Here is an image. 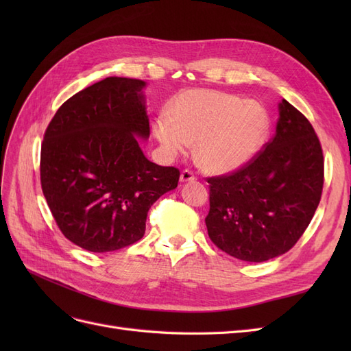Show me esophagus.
Wrapping results in <instances>:
<instances>
[{
	"mask_svg": "<svg viewBox=\"0 0 351 351\" xmlns=\"http://www.w3.org/2000/svg\"><path fill=\"white\" fill-rule=\"evenodd\" d=\"M193 180H196V177L193 176L192 171H190V169H183L182 174H180V182H182V183L193 182Z\"/></svg>",
	"mask_w": 351,
	"mask_h": 351,
	"instance_id": "obj_1",
	"label": "esophagus"
}]
</instances>
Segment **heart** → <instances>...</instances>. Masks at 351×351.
<instances>
[{
    "mask_svg": "<svg viewBox=\"0 0 351 351\" xmlns=\"http://www.w3.org/2000/svg\"><path fill=\"white\" fill-rule=\"evenodd\" d=\"M271 129L263 105L234 95L192 89L158 117L154 133L167 155L176 156L196 142V159L206 171L224 174L247 164L262 149Z\"/></svg>",
    "mask_w": 351,
    "mask_h": 351,
    "instance_id": "heart-1",
    "label": "heart"
}]
</instances>
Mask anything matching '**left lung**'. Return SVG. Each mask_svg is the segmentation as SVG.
I'll return each instance as SVG.
<instances>
[{
    "label": "left lung",
    "mask_w": 351,
    "mask_h": 351,
    "mask_svg": "<svg viewBox=\"0 0 351 351\" xmlns=\"http://www.w3.org/2000/svg\"><path fill=\"white\" fill-rule=\"evenodd\" d=\"M275 136L228 176L210 177L209 239L240 261L265 262L289 252L315 215L324 187L321 142L309 120L282 99Z\"/></svg>",
    "instance_id": "obj_1"
}]
</instances>
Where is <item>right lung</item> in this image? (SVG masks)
<instances>
[{
    "mask_svg": "<svg viewBox=\"0 0 351 351\" xmlns=\"http://www.w3.org/2000/svg\"><path fill=\"white\" fill-rule=\"evenodd\" d=\"M139 79L107 77L73 95L47 127L40 184L58 228L76 246L105 253L139 241L147 210L177 187L180 171L151 162Z\"/></svg>",
    "mask_w": 351,
    "mask_h": 351,
    "instance_id": "obj_1",
    "label": "right lung"
}]
</instances>
